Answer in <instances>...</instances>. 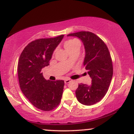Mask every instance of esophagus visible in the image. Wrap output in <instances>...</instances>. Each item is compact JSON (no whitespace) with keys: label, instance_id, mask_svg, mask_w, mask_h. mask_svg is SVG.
I'll use <instances>...</instances> for the list:
<instances>
[{"label":"esophagus","instance_id":"esophagus-1","mask_svg":"<svg viewBox=\"0 0 134 134\" xmlns=\"http://www.w3.org/2000/svg\"><path fill=\"white\" fill-rule=\"evenodd\" d=\"M72 80L70 79H65V81H64V82H65V84H67V83L70 82Z\"/></svg>","mask_w":134,"mask_h":134}]
</instances>
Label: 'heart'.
<instances>
[{
  "mask_svg": "<svg viewBox=\"0 0 134 134\" xmlns=\"http://www.w3.org/2000/svg\"><path fill=\"white\" fill-rule=\"evenodd\" d=\"M78 43L79 42H78L76 40L70 39L65 41V43H64V46H65L66 50L68 52H69L72 48H73L76 45V44Z\"/></svg>",
  "mask_w": 134,
  "mask_h": 134,
  "instance_id": "obj_1",
  "label": "heart"
}]
</instances>
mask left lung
Segmentation results:
<instances>
[{"label": "left lung", "instance_id": "8db88e82", "mask_svg": "<svg viewBox=\"0 0 134 134\" xmlns=\"http://www.w3.org/2000/svg\"><path fill=\"white\" fill-rule=\"evenodd\" d=\"M67 36H77L82 41L86 55L83 64L92 79L91 84H80L76 91L79 102L90 106L99 102L108 90L113 76V64L107 44L90 31H79Z\"/></svg>", "mask_w": 134, "mask_h": 134}]
</instances>
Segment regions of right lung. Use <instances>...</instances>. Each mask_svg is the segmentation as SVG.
Here are the masks:
<instances>
[{
	"label": "right lung",
	"mask_w": 134,
	"mask_h": 134,
	"mask_svg": "<svg viewBox=\"0 0 134 134\" xmlns=\"http://www.w3.org/2000/svg\"><path fill=\"white\" fill-rule=\"evenodd\" d=\"M64 35L31 41L24 48L18 65L20 88L30 102L40 110L51 111L61 101L64 81H47L41 69L49 65L52 54Z\"/></svg>",
	"instance_id": "right-lung-1"
}]
</instances>
